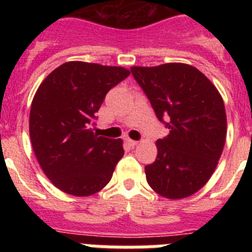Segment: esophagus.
<instances>
[{
	"label": "esophagus",
	"mask_w": 252,
	"mask_h": 252,
	"mask_svg": "<svg viewBox=\"0 0 252 252\" xmlns=\"http://www.w3.org/2000/svg\"><path fill=\"white\" fill-rule=\"evenodd\" d=\"M126 142H127V145L133 148V146H136L139 144V141H135V140H131V139H126Z\"/></svg>",
	"instance_id": "esophagus-1"
}]
</instances>
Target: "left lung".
<instances>
[{
    "mask_svg": "<svg viewBox=\"0 0 252 252\" xmlns=\"http://www.w3.org/2000/svg\"><path fill=\"white\" fill-rule=\"evenodd\" d=\"M131 73L170 131L158 140L157 159L145 166L149 186L169 199L194 194L213 174L226 141L221 94L188 64L132 66Z\"/></svg>",
    "mask_w": 252,
    "mask_h": 252,
    "instance_id": "left-lung-1",
    "label": "left lung"
}]
</instances>
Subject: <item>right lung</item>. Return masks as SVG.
Listing matches in <instances>:
<instances>
[{
    "label": "right lung",
    "mask_w": 252,
    "mask_h": 252,
    "mask_svg": "<svg viewBox=\"0 0 252 252\" xmlns=\"http://www.w3.org/2000/svg\"><path fill=\"white\" fill-rule=\"evenodd\" d=\"M130 75L121 66L68 62L37 88L30 110V139L40 166L60 190L78 197L99 192L124 157L121 139L93 132L111 88Z\"/></svg>",
    "instance_id": "add662e5"
}]
</instances>
